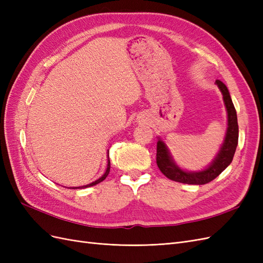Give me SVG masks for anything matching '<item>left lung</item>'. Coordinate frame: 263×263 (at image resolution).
I'll use <instances>...</instances> for the list:
<instances>
[{"label":"left lung","instance_id":"8db88e82","mask_svg":"<svg viewBox=\"0 0 263 263\" xmlns=\"http://www.w3.org/2000/svg\"><path fill=\"white\" fill-rule=\"evenodd\" d=\"M215 83L217 84L219 90L222 93V99H224L227 108L228 127L224 144H222L219 150V154L215 158V160L208 169L200 172H186L180 169L173 162L168 148H166L162 140L159 139L157 142V165L164 176L172 181L185 183V184H206V183L217 178L233 161L235 151L238 145V132H239L238 130L237 113L227 86L219 80H216Z\"/></svg>","mask_w":263,"mask_h":263}]
</instances>
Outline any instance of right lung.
Masks as SVG:
<instances>
[{
    "label": "right lung",
    "instance_id": "right-lung-1",
    "mask_svg": "<svg viewBox=\"0 0 263 263\" xmlns=\"http://www.w3.org/2000/svg\"><path fill=\"white\" fill-rule=\"evenodd\" d=\"M109 169H110V162H109V159H108V160H107V168H106V171H105V173L103 174V176H102V177H101L99 180L94 181V182L90 183V184H87V185L79 186V187H73V189H84V187H89V186H93V185H95V184H98V183H100V182H102V181H104V180L106 179V177L108 176V173H109Z\"/></svg>",
    "mask_w": 263,
    "mask_h": 263
}]
</instances>
